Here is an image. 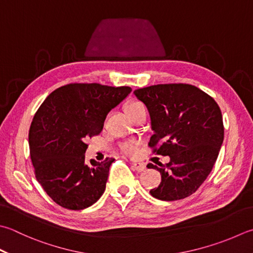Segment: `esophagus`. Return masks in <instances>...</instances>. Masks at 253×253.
Segmentation results:
<instances>
[{"label":"esophagus","mask_w":253,"mask_h":253,"mask_svg":"<svg viewBox=\"0 0 253 253\" xmlns=\"http://www.w3.org/2000/svg\"><path fill=\"white\" fill-rule=\"evenodd\" d=\"M131 168L135 171L142 172L143 170L146 169V166L143 165V163H141V162H133V163H131Z\"/></svg>","instance_id":"1"}]
</instances>
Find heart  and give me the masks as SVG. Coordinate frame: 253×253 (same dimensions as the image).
Returning a JSON list of instances; mask_svg holds the SVG:
<instances>
[{
	"mask_svg": "<svg viewBox=\"0 0 253 253\" xmlns=\"http://www.w3.org/2000/svg\"><path fill=\"white\" fill-rule=\"evenodd\" d=\"M126 112L129 117L136 115L138 113H141V112H146V106L143 105L141 102H138V101H133L131 103H129L126 107ZM120 151L124 155H127V156H130L132 155L133 152L136 151V146L133 145L132 142H122L120 145Z\"/></svg>",
	"mask_w": 253,
	"mask_h": 253,
	"instance_id": "heart-1",
	"label": "heart"
}]
</instances>
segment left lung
Instances as JSON below:
<instances>
[{
    "label": "left lung",
    "instance_id": "obj_1",
    "mask_svg": "<svg viewBox=\"0 0 253 253\" xmlns=\"http://www.w3.org/2000/svg\"><path fill=\"white\" fill-rule=\"evenodd\" d=\"M146 104L155 131L148 143L155 155L170 162L148 169L161 173L150 194L161 201L185 199L202 185L218 157L224 123L218 104L199 87L185 83L157 84L135 90Z\"/></svg>",
    "mask_w": 253,
    "mask_h": 253
}]
</instances>
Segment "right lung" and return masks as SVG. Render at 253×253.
I'll use <instances>...</instances> for the list:
<instances>
[{"mask_svg": "<svg viewBox=\"0 0 253 253\" xmlns=\"http://www.w3.org/2000/svg\"><path fill=\"white\" fill-rule=\"evenodd\" d=\"M130 92L129 86L70 83L39 106L29 128V153L35 176L58 205L80 211L102 196L115 159L87 165L85 141L102 131L108 112Z\"/></svg>", "mask_w": 253, "mask_h": 253, "instance_id": "1", "label": "right lung"}]
</instances>
